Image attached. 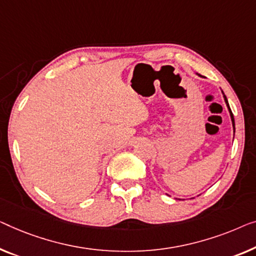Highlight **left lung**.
<instances>
[{
    "label": "left lung",
    "mask_w": 256,
    "mask_h": 256,
    "mask_svg": "<svg viewBox=\"0 0 256 256\" xmlns=\"http://www.w3.org/2000/svg\"><path fill=\"white\" fill-rule=\"evenodd\" d=\"M198 76H200V74H198ZM200 77H201V76H200ZM222 93H223V90H222ZM223 98H224V101H226V106H228V112H230L231 120H232V126H234V132L236 128H234V114H232V112H231V109H230V106H228V98H226V95H224V93H223Z\"/></svg>",
    "instance_id": "left-lung-1"
}]
</instances>
